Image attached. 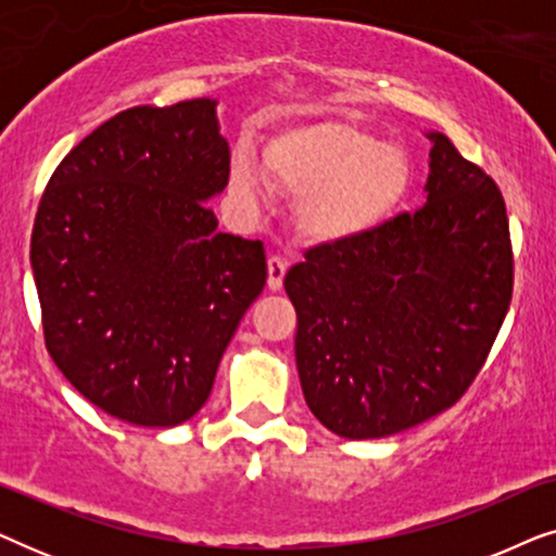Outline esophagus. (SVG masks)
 <instances>
[{"label":"esophagus","mask_w":556,"mask_h":556,"mask_svg":"<svg viewBox=\"0 0 556 556\" xmlns=\"http://www.w3.org/2000/svg\"><path fill=\"white\" fill-rule=\"evenodd\" d=\"M286 270H288L286 257H280V255L268 257V288L270 291H280V288H283Z\"/></svg>","instance_id":"obj_1"}]
</instances>
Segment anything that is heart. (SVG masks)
I'll use <instances>...</instances> for the list:
<instances>
[{
    "label": "heart",
    "instance_id": "1",
    "mask_svg": "<svg viewBox=\"0 0 556 556\" xmlns=\"http://www.w3.org/2000/svg\"><path fill=\"white\" fill-rule=\"evenodd\" d=\"M263 173L278 192L299 194L295 225L314 242H346L375 230L407 194L413 166L397 143L377 141L352 121H311L280 134L263 154ZM232 192L261 202L265 180L253 154L232 156Z\"/></svg>",
    "mask_w": 556,
    "mask_h": 556
}]
</instances>
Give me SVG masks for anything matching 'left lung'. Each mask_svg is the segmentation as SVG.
<instances>
[{"label": "left lung", "instance_id": "1", "mask_svg": "<svg viewBox=\"0 0 556 556\" xmlns=\"http://www.w3.org/2000/svg\"><path fill=\"white\" fill-rule=\"evenodd\" d=\"M425 204L311 248L283 280L295 364L316 420L349 440L415 428L463 397L514 291L496 181L430 131Z\"/></svg>", "mask_w": 556, "mask_h": 556}]
</instances>
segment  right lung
Here are the masks:
<instances>
[{"label": "right lung", "instance_id": "obj_1", "mask_svg": "<svg viewBox=\"0 0 556 556\" xmlns=\"http://www.w3.org/2000/svg\"><path fill=\"white\" fill-rule=\"evenodd\" d=\"M217 101L121 111L71 149L37 207L29 263L45 346L88 402L141 428L200 413L261 295V240L217 232L230 179Z\"/></svg>", "mask_w": 556, "mask_h": 556}]
</instances>
